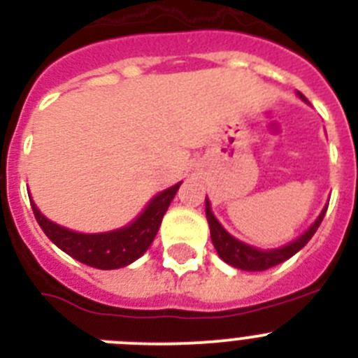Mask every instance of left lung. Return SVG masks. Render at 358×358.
<instances>
[{"instance_id":"1","label":"left lung","mask_w":358,"mask_h":358,"mask_svg":"<svg viewBox=\"0 0 358 358\" xmlns=\"http://www.w3.org/2000/svg\"><path fill=\"white\" fill-rule=\"evenodd\" d=\"M299 98L305 100L301 93H299ZM328 206H324V210L321 211L315 222L308 227V229L303 233L301 236H297L294 242L287 243L280 249H271V251H262V249H256L248 245V243L240 242L235 236H231L220 222H218L215 215L211 213L210 201L206 199V218L208 224H210V233H211V242H213L215 249H217L218 256L222 258L226 264L233 265L236 268H242V271H267V268L274 267V265L281 264V262L289 260L290 256L296 255L297 251H301L305 248L308 240L314 236V233L317 231V227L321 226L322 218H324V213H327Z\"/></svg>"}]
</instances>
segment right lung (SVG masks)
Instances as JSON below:
<instances>
[{
	"mask_svg": "<svg viewBox=\"0 0 358 358\" xmlns=\"http://www.w3.org/2000/svg\"><path fill=\"white\" fill-rule=\"evenodd\" d=\"M179 186L181 182L157 194L148 202L143 213L129 226L107 231V233H94V235L77 233V231L66 229V227L52 222L37 210L34 201L30 202L41 229L57 248L90 267L110 271V268L125 267L145 255V251L150 248L152 240L156 238L161 220L169 210L172 199L176 197Z\"/></svg>",
	"mask_w": 358,
	"mask_h": 358,
	"instance_id": "right-lung-1",
	"label": "right lung"
}]
</instances>
